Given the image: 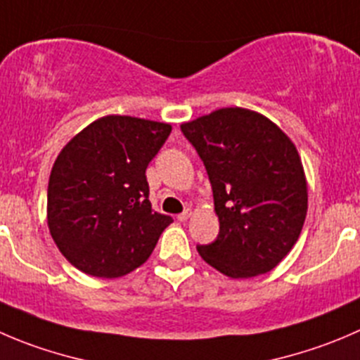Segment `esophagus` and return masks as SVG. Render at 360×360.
<instances>
[{"mask_svg": "<svg viewBox=\"0 0 360 360\" xmlns=\"http://www.w3.org/2000/svg\"><path fill=\"white\" fill-rule=\"evenodd\" d=\"M191 216V209L188 207V209H184L183 212H181V214H177V219H179V221H186L188 218H190Z\"/></svg>", "mask_w": 360, "mask_h": 360, "instance_id": "34e87169", "label": "esophagus"}]
</instances>
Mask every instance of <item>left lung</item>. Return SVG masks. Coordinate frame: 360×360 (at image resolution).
<instances>
[{
  "label": "left lung",
  "mask_w": 360,
  "mask_h": 360,
  "mask_svg": "<svg viewBox=\"0 0 360 360\" xmlns=\"http://www.w3.org/2000/svg\"><path fill=\"white\" fill-rule=\"evenodd\" d=\"M204 162L219 233L197 246L233 280L273 271L294 248L308 212V181L297 148L276 123L225 107L181 124Z\"/></svg>",
  "instance_id": "1"
}]
</instances>
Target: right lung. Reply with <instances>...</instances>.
Listing matches in <instances>:
<instances>
[{
  "label": "right lung",
  "mask_w": 360,
  "mask_h": 360,
  "mask_svg": "<svg viewBox=\"0 0 360 360\" xmlns=\"http://www.w3.org/2000/svg\"><path fill=\"white\" fill-rule=\"evenodd\" d=\"M169 123L103 116L59 151L47 188V225L63 257L95 278L141 267L172 218L151 209L146 169Z\"/></svg>",
  "instance_id": "right-lung-1"
}]
</instances>
